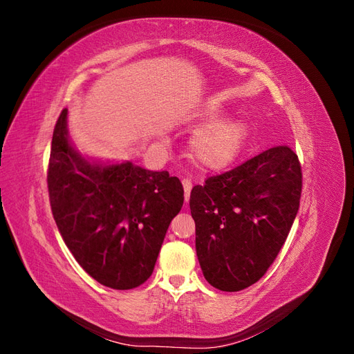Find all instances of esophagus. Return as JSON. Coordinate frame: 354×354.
Wrapping results in <instances>:
<instances>
[{"mask_svg": "<svg viewBox=\"0 0 354 354\" xmlns=\"http://www.w3.org/2000/svg\"><path fill=\"white\" fill-rule=\"evenodd\" d=\"M181 183H183L185 187V201L187 202L190 198V190H192V180L190 178H183L181 180Z\"/></svg>", "mask_w": 354, "mask_h": 354, "instance_id": "1", "label": "esophagus"}]
</instances>
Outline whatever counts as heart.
I'll list each match as a JSON object with an SVG mask.
<instances>
[{"label":"heart","instance_id":"1","mask_svg":"<svg viewBox=\"0 0 354 354\" xmlns=\"http://www.w3.org/2000/svg\"><path fill=\"white\" fill-rule=\"evenodd\" d=\"M223 111L209 106L198 113V122L203 127L192 138L190 149L195 162L205 169H221L232 164L246 145L250 125L233 118L221 120Z\"/></svg>","mask_w":354,"mask_h":354}]
</instances>
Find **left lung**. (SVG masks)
I'll return each mask as SVG.
<instances>
[{
    "mask_svg": "<svg viewBox=\"0 0 354 354\" xmlns=\"http://www.w3.org/2000/svg\"><path fill=\"white\" fill-rule=\"evenodd\" d=\"M301 187L297 153L274 146L192 189L196 254L209 285L236 292L261 279L292 227Z\"/></svg>",
    "mask_w": 354,
    "mask_h": 354,
    "instance_id": "1",
    "label": "left lung"
}]
</instances>
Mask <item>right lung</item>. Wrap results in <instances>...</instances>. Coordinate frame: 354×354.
<instances>
[{
	"label": "right lung",
	"mask_w": 354,
	"mask_h": 354,
	"mask_svg": "<svg viewBox=\"0 0 354 354\" xmlns=\"http://www.w3.org/2000/svg\"><path fill=\"white\" fill-rule=\"evenodd\" d=\"M63 109L53 131L47 173L50 205L75 260L93 279L133 289L151 277L185 190L168 171L133 162L90 164L72 146Z\"/></svg>",
	"instance_id": "right-lung-1"
}]
</instances>
